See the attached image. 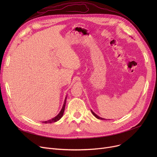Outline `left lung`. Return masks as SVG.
I'll return each mask as SVG.
<instances>
[{
	"label": "left lung",
	"mask_w": 157,
	"mask_h": 157,
	"mask_svg": "<svg viewBox=\"0 0 157 157\" xmlns=\"http://www.w3.org/2000/svg\"><path fill=\"white\" fill-rule=\"evenodd\" d=\"M92 111V114L94 115V116L97 118H98V119H100V120H105V119H104V118H101V117H99L98 116H97V115L96 114H95L92 111Z\"/></svg>",
	"instance_id": "left-lung-1"
}]
</instances>
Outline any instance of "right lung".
Returning <instances> with one entry per match:
<instances>
[{
  "label": "right lung",
  "instance_id": "add662e5",
  "mask_svg": "<svg viewBox=\"0 0 157 157\" xmlns=\"http://www.w3.org/2000/svg\"><path fill=\"white\" fill-rule=\"evenodd\" d=\"M66 98L65 97V102L63 103V107H62V109H61L60 113L57 115L56 117H55V118H52V120H49L48 121H43V123H54V122H56L58 120H59L63 116V112H64V110H65V104H66Z\"/></svg>",
  "mask_w": 157,
  "mask_h": 157
}]
</instances>
